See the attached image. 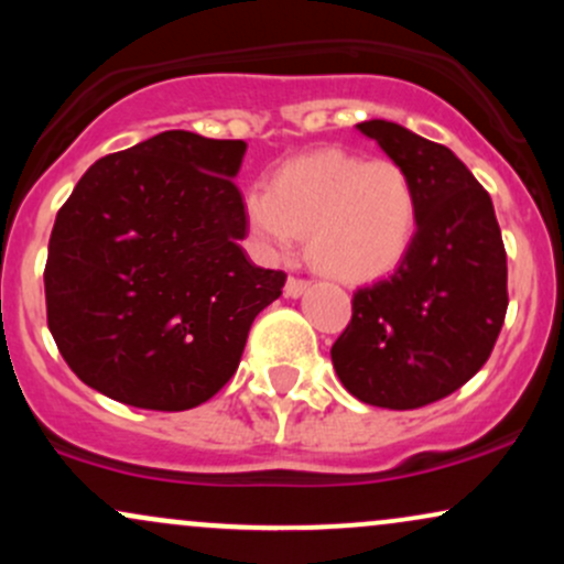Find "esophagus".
Returning <instances> with one entry per match:
<instances>
[{
    "instance_id": "1",
    "label": "esophagus",
    "mask_w": 564,
    "mask_h": 564,
    "mask_svg": "<svg viewBox=\"0 0 564 564\" xmlns=\"http://www.w3.org/2000/svg\"><path fill=\"white\" fill-rule=\"evenodd\" d=\"M304 291H310V281H302V278H289L283 294L291 296V300H296V296H302Z\"/></svg>"
}]
</instances>
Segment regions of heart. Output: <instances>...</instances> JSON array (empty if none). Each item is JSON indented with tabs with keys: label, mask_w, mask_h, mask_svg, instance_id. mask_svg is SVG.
<instances>
[{
	"label": "heart",
	"mask_w": 564,
	"mask_h": 564,
	"mask_svg": "<svg viewBox=\"0 0 564 564\" xmlns=\"http://www.w3.org/2000/svg\"><path fill=\"white\" fill-rule=\"evenodd\" d=\"M243 209L264 249L289 254L300 232H307L315 268L345 283H368L398 270L419 228L411 174L398 161H366L341 148L281 164L268 191L246 193Z\"/></svg>",
	"instance_id": "1"
}]
</instances>
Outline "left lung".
<instances>
[{"mask_svg":"<svg viewBox=\"0 0 564 564\" xmlns=\"http://www.w3.org/2000/svg\"><path fill=\"white\" fill-rule=\"evenodd\" d=\"M411 174L419 228L390 278L358 289L332 347L336 377L368 405L411 411L467 384L507 315V251L494 200L456 153L394 121L358 124Z\"/></svg>","mask_w":564,"mask_h":564,"instance_id":"1","label":"left lung"}]
</instances>
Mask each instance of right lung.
I'll return each instance as SVG.
<instances>
[{"instance_id":"right-lung-1","label":"right lung","mask_w":564,"mask_h":564,"mask_svg":"<svg viewBox=\"0 0 564 564\" xmlns=\"http://www.w3.org/2000/svg\"><path fill=\"white\" fill-rule=\"evenodd\" d=\"M243 140L161 132L95 161L57 212L44 296L63 360L106 398L187 411L236 373L286 273L257 268Z\"/></svg>"}]
</instances>
